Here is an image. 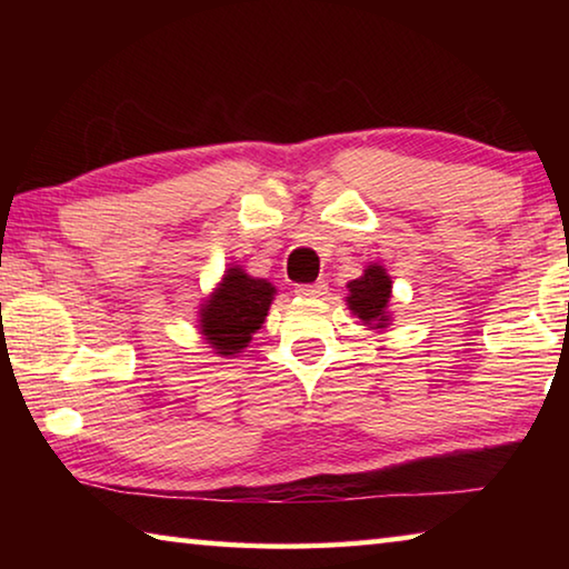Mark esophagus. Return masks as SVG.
<instances>
[{"label":"esophagus","instance_id":"obj_1","mask_svg":"<svg viewBox=\"0 0 569 569\" xmlns=\"http://www.w3.org/2000/svg\"><path fill=\"white\" fill-rule=\"evenodd\" d=\"M296 293L301 298H319L326 293V281H316V283H298Z\"/></svg>","mask_w":569,"mask_h":569}]
</instances>
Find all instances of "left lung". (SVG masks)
<instances>
[{"instance_id":"1","label":"left lung","mask_w":569,"mask_h":569,"mask_svg":"<svg viewBox=\"0 0 569 569\" xmlns=\"http://www.w3.org/2000/svg\"><path fill=\"white\" fill-rule=\"evenodd\" d=\"M349 306L363 323L383 329L387 326V303L391 298V278L381 266H369L361 278L349 283Z\"/></svg>"}]
</instances>
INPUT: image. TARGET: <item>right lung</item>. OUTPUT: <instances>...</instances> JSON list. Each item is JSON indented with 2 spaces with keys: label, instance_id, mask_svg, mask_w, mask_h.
Masks as SVG:
<instances>
[{
  "label": "right lung",
  "instance_id": "1",
  "mask_svg": "<svg viewBox=\"0 0 569 569\" xmlns=\"http://www.w3.org/2000/svg\"><path fill=\"white\" fill-rule=\"evenodd\" d=\"M276 288L263 278H250L243 268L226 271L223 283L200 311V326L218 353L233 356L248 346L268 316Z\"/></svg>",
  "mask_w": 569,
  "mask_h": 569
}]
</instances>
